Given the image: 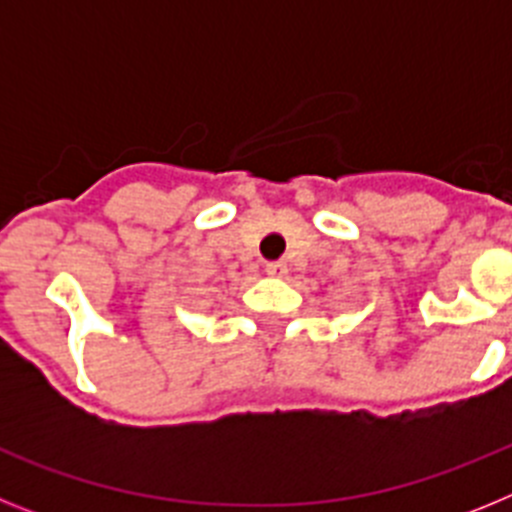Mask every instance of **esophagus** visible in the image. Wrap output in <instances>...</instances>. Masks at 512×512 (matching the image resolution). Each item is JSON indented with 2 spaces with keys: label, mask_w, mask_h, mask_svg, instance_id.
<instances>
[{
  "label": "esophagus",
  "mask_w": 512,
  "mask_h": 512,
  "mask_svg": "<svg viewBox=\"0 0 512 512\" xmlns=\"http://www.w3.org/2000/svg\"><path fill=\"white\" fill-rule=\"evenodd\" d=\"M266 271H269L271 277H284V274H287V264H284V261H269V264H266Z\"/></svg>",
  "instance_id": "1"
}]
</instances>
